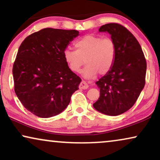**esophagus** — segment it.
I'll return each mask as SVG.
<instances>
[{
  "mask_svg": "<svg viewBox=\"0 0 160 160\" xmlns=\"http://www.w3.org/2000/svg\"><path fill=\"white\" fill-rule=\"evenodd\" d=\"M88 88V84H87L85 81H82L80 83V85H79V88L80 89H87Z\"/></svg>",
  "mask_w": 160,
  "mask_h": 160,
  "instance_id": "1",
  "label": "esophagus"
}]
</instances>
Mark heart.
Segmentation results:
<instances>
[{"mask_svg":"<svg viewBox=\"0 0 160 160\" xmlns=\"http://www.w3.org/2000/svg\"><path fill=\"white\" fill-rule=\"evenodd\" d=\"M75 50L66 48L63 58L72 72H79L86 63L82 74L86 78H92L110 71L116 60V42L110 37L88 34L74 43Z\"/></svg>","mask_w":160,"mask_h":160,"instance_id":"1","label":"heart"}]
</instances>
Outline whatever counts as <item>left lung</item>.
I'll return each instance as SVG.
<instances>
[{
	"mask_svg": "<svg viewBox=\"0 0 160 160\" xmlns=\"http://www.w3.org/2000/svg\"><path fill=\"white\" fill-rule=\"evenodd\" d=\"M99 31L111 35L117 53L110 71L96 82L100 88V97L93 106L102 113L118 116L135 105L144 88L146 61L139 42L122 25L108 23Z\"/></svg>",
	"mask_w": 160,
	"mask_h": 160,
	"instance_id": "left-lung-1",
	"label": "left lung"
}]
</instances>
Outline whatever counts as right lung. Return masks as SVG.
<instances>
[{"instance_id": "right-lung-1", "label": "right lung", "mask_w": 160, "mask_h": 160, "mask_svg": "<svg viewBox=\"0 0 160 160\" xmlns=\"http://www.w3.org/2000/svg\"><path fill=\"white\" fill-rule=\"evenodd\" d=\"M76 30L46 28L33 33L19 48L14 62V91L22 105L40 118L63 111L78 90L81 79L72 72L63 58Z\"/></svg>"}]
</instances>
